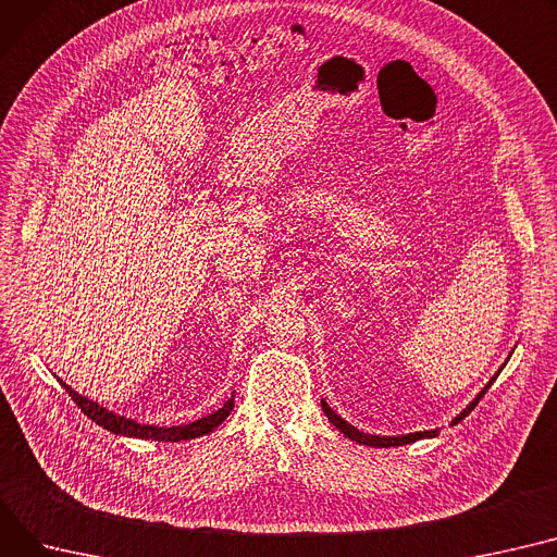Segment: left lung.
Segmentation results:
<instances>
[{
	"mask_svg": "<svg viewBox=\"0 0 557 557\" xmlns=\"http://www.w3.org/2000/svg\"><path fill=\"white\" fill-rule=\"evenodd\" d=\"M510 358V356H508ZM506 364V362H504ZM504 364L499 367V372L504 369ZM499 372L486 383V387L481 389L468 405H466V410H461L453 421H450V428L453 425H457L459 421H463L472 410H474V405L479 403V398L484 396L486 392H488V387L495 383V379L499 376ZM322 410H324V414H326V419L336 425L347 438H351V441H356V443H360V446H372V448H396V446H405V443H414V441H419V438H434V436H438V428L436 430H423V432H410V434H398V436H383V434H367V432H362V430H358V428H354L351 423H347L341 414H336L329 407V403L326 400H322Z\"/></svg>",
	"mask_w": 557,
	"mask_h": 557,
	"instance_id": "obj_1",
	"label": "left lung"
}]
</instances>
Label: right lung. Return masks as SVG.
Instances as JSON below:
<instances>
[{"mask_svg":"<svg viewBox=\"0 0 557 557\" xmlns=\"http://www.w3.org/2000/svg\"><path fill=\"white\" fill-rule=\"evenodd\" d=\"M60 381V379H58ZM60 385L69 392V396L76 400V405L81 407V410L91 419L96 421V425L104 428L107 432H114L119 436H134V438H152V441H188V438H197V436H203V434H210L212 430H216L221 423H224L228 419V414L233 412V405H235V392L231 394V398L219 407L216 412L203 417V419H197L193 423H185V425H170V428H161V425H150V423H138L134 419H127L123 414H116L107 410V407L98 405L96 400L78 394L76 389H73L71 385H66L64 381H60Z\"/></svg>","mask_w":557,"mask_h":557,"instance_id":"1","label":"right lung"}]
</instances>
